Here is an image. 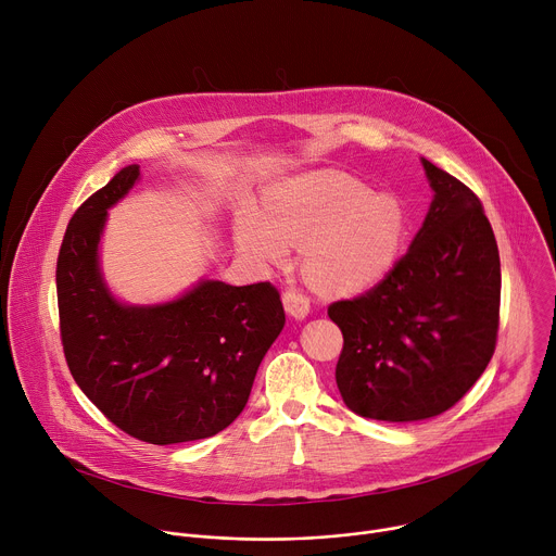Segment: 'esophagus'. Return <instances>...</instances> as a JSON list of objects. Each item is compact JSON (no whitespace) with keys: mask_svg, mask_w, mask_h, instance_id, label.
Returning <instances> with one entry per match:
<instances>
[{"mask_svg":"<svg viewBox=\"0 0 556 556\" xmlns=\"http://www.w3.org/2000/svg\"><path fill=\"white\" fill-rule=\"evenodd\" d=\"M281 299H283V307L290 316H294V319H305L309 312V299L303 292H299L296 288H288Z\"/></svg>","mask_w":556,"mask_h":556,"instance_id":"obj_1","label":"esophagus"}]
</instances>
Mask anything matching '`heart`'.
Listing matches in <instances>:
<instances>
[{
  "label": "heart",
  "instance_id": "obj_1",
  "mask_svg": "<svg viewBox=\"0 0 556 556\" xmlns=\"http://www.w3.org/2000/svg\"><path fill=\"white\" fill-rule=\"evenodd\" d=\"M266 213L247 211L235 226L237 247L257 264H281L303 247V270L326 292H354L378 281L399 257L405 213L391 195L339 172L299 176L275 189Z\"/></svg>",
  "mask_w": 556,
  "mask_h": 556
}]
</instances>
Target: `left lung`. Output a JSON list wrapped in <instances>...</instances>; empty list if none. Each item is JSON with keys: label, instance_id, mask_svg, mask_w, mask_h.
Returning <instances> with one entry per match:
<instances>
[{"label": "left lung", "instance_id": "obj_1", "mask_svg": "<svg viewBox=\"0 0 556 556\" xmlns=\"http://www.w3.org/2000/svg\"><path fill=\"white\" fill-rule=\"evenodd\" d=\"M429 213L409 251L365 294L334 301L337 384L358 416H440L478 382L500 328V251L480 198L427 157Z\"/></svg>", "mask_w": 556, "mask_h": 556}]
</instances>
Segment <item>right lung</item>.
<instances>
[{"label": "right lung", "mask_w": 556, "mask_h": 556, "mask_svg": "<svg viewBox=\"0 0 556 556\" xmlns=\"http://www.w3.org/2000/svg\"><path fill=\"white\" fill-rule=\"evenodd\" d=\"M140 178L121 169L72 215L56 260L61 343L72 378L121 431L149 444L202 440L249 403L286 314L268 281H200L180 299L125 305L105 286L99 242L108 208Z\"/></svg>", "instance_id": "obj_1"}]
</instances>
